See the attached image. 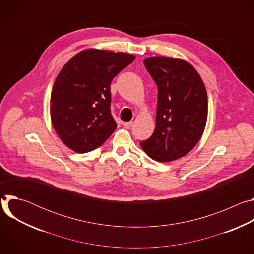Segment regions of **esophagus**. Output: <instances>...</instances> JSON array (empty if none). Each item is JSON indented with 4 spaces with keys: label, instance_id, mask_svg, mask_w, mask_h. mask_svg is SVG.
<instances>
[{
    "label": "esophagus",
    "instance_id": "34e87169",
    "mask_svg": "<svg viewBox=\"0 0 254 254\" xmlns=\"http://www.w3.org/2000/svg\"><path fill=\"white\" fill-rule=\"evenodd\" d=\"M131 126H132V123H131V122H127V123H124V127H125V128H127V129H128V128H130V127H131Z\"/></svg>",
    "mask_w": 254,
    "mask_h": 254
}]
</instances>
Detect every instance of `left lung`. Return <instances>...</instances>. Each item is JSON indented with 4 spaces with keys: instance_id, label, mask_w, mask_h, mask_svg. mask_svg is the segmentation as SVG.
<instances>
[{
    "instance_id": "8db88e82",
    "label": "left lung",
    "mask_w": 254,
    "mask_h": 254,
    "mask_svg": "<svg viewBox=\"0 0 254 254\" xmlns=\"http://www.w3.org/2000/svg\"><path fill=\"white\" fill-rule=\"evenodd\" d=\"M143 64L158 86V105L154 133L140 147L157 162H172L186 156L200 140L208 115L207 91L186 60L155 56Z\"/></svg>"
}]
</instances>
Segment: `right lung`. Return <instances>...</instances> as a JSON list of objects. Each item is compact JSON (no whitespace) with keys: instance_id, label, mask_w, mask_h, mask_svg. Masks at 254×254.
<instances>
[{"instance_id":"add662e5","label":"right lung","mask_w":254,"mask_h":254,"mask_svg":"<svg viewBox=\"0 0 254 254\" xmlns=\"http://www.w3.org/2000/svg\"><path fill=\"white\" fill-rule=\"evenodd\" d=\"M134 55L87 49L60 70L50 99L52 126L64 144L78 154L91 152L117 128L111 114V82Z\"/></svg>"}]
</instances>
